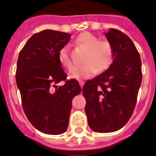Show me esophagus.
Wrapping results in <instances>:
<instances>
[{
  "label": "esophagus",
  "mask_w": 156,
  "mask_h": 156,
  "mask_svg": "<svg viewBox=\"0 0 156 156\" xmlns=\"http://www.w3.org/2000/svg\"><path fill=\"white\" fill-rule=\"evenodd\" d=\"M84 83H85V82H84L83 81H79V85H80V86H81V88H82V87H83Z\"/></svg>",
  "instance_id": "1"
}]
</instances>
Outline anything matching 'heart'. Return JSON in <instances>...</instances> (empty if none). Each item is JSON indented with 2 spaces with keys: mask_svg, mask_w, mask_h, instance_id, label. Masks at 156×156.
<instances>
[{
  "mask_svg": "<svg viewBox=\"0 0 156 156\" xmlns=\"http://www.w3.org/2000/svg\"><path fill=\"white\" fill-rule=\"evenodd\" d=\"M77 44L87 50L84 59L85 64L75 66L69 71V78L74 79H85L94 76L96 73L107 70L111 65L114 57L112 43L107 40H101L98 36L90 33L80 34L75 40ZM59 62L64 68L70 69L72 61L69 54V47L65 45L58 53Z\"/></svg>",
  "mask_w": 156,
  "mask_h": 156,
  "instance_id": "1",
  "label": "heart"
}]
</instances>
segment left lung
Listing matches in <instances>:
<instances>
[{
  "instance_id": "obj_1",
  "label": "left lung",
  "mask_w": 156,
  "mask_h": 156,
  "mask_svg": "<svg viewBox=\"0 0 156 156\" xmlns=\"http://www.w3.org/2000/svg\"><path fill=\"white\" fill-rule=\"evenodd\" d=\"M105 36L114 50L113 63L82 89L88 125L99 133L114 132L127 123L142 80L141 57L132 40L115 29Z\"/></svg>"
}]
</instances>
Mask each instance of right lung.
I'll return each instance as SVG.
<instances>
[{
	"label": "right lung",
	"instance_id": "right-lung-1",
	"mask_svg": "<svg viewBox=\"0 0 156 156\" xmlns=\"http://www.w3.org/2000/svg\"><path fill=\"white\" fill-rule=\"evenodd\" d=\"M71 34L46 29L35 33L19 53L16 83L24 112L33 126L42 133L57 135L68 129L71 101L81 93L76 80L65 81L58 60L61 48L68 44Z\"/></svg>",
	"mask_w": 156,
	"mask_h": 156
}]
</instances>
